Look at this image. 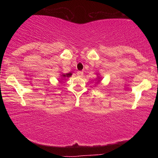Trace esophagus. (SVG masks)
Returning <instances> with one entry per match:
<instances>
[{"instance_id":"1","label":"esophagus","mask_w":158,"mask_h":158,"mask_svg":"<svg viewBox=\"0 0 158 158\" xmlns=\"http://www.w3.org/2000/svg\"><path fill=\"white\" fill-rule=\"evenodd\" d=\"M83 74H84V73H83V71H78L77 72V76H78V77H82Z\"/></svg>"}]
</instances>
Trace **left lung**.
I'll use <instances>...</instances> for the list:
<instances>
[{
    "mask_svg": "<svg viewBox=\"0 0 158 158\" xmlns=\"http://www.w3.org/2000/svg\"><path fill=\"white\" fill-rule=\"evenodd\" d=\"M97 75H99V73H97ZM96 80H97V83L100 82V81H101V77H97V79H96Z\"/></svg>",
    "mask_w": 158,
    "mask_h": 158,
    "instance_id": "obj_1",
    "label": "left lung"
}]
</instances>
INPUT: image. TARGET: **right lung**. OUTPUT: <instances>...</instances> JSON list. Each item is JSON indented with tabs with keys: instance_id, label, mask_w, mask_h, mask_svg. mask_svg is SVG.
<instances>
[{
	"instance_id": "1",
	"label": "right lung",
	"mask_w": 158,
	"mask_h": 158,
	"mask_svg": "<svg viewBox=\"0 0 158 158\" xmlns=\"http://www.w3.org/2000/svg\"><path fill=\"white\" fill-rule=\"evenodd\" d=\"M61 79H65L66 78H69L70 77L72 76V73H61Z\"/></svg>"
}]
</instances>
